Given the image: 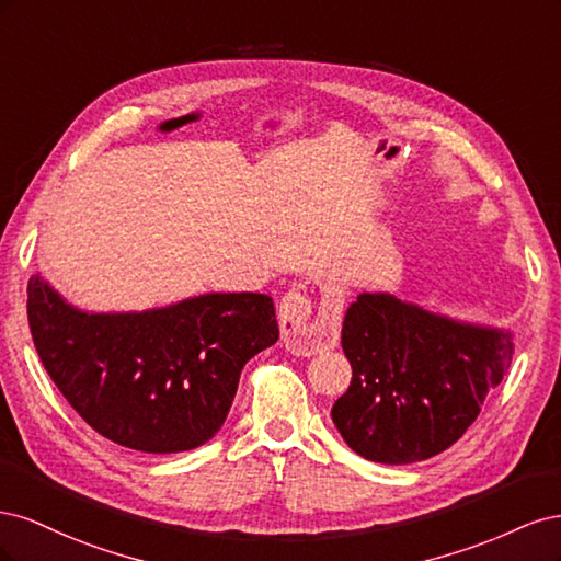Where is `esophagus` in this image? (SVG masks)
Here are the masks:
<instances>
[{"instance_id":"1","label":"esophagus","mask_w":561,"mask_h":561,"mask_svg":"<svg viewBox=\"0 0 561 561\" xmlns=\"http://www.w3.org/2000/svg\"><path fill=\"white\" fill-rule=\"evenodd\" d=\"M280 334L285 346L297 355H316L334 348L342 328V304L330 299L316 316L309 297L290 293L278 309Z\"/></svg>"}]
</instances>
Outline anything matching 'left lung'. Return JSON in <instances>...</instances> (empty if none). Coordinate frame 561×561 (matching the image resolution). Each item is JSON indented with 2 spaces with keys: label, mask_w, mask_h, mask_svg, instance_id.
Wrapping results in <instances>:
<instances>
[{
  "label": "left lung",
  "mask_w": 561,
  "mask_h": 561,
  "mask_svg": "<svg viewBox=\"0 0 561 561\" xmlns=\"http://www.w3.org/2000/svg\"><path fill=\"white\" fill-rule=\"evenodd\" d=\"M342 348L353 377L332 421L355 454L386 466L451 447L515 355L513 332L388 293H363L351 304Z\"/></svg>",
  "instance_id": "left-lung-1"
}]
</instances>
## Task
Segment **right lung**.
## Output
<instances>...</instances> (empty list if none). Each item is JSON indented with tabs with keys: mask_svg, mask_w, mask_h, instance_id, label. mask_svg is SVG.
Here are the masks:
<instances>
[{
	"mask_svg": "<svg viewBox=\"0 0 561 561\" xmlns=\"http://www.w3.org/2000/svg\"><path fill=\"white\" fill-rule=\"evenodd\" d=\"M27 320L48 377L75 412L112 443L147 454L206 445L222 428L245 363L278 342L274 299L257 293L91 313L35 274Z\"/></svg>",
	"mask_w": 561,
	"mask_h": 561,
	"instance_id": "obj_1",
	"label": "right lung"
}]
</instances>
